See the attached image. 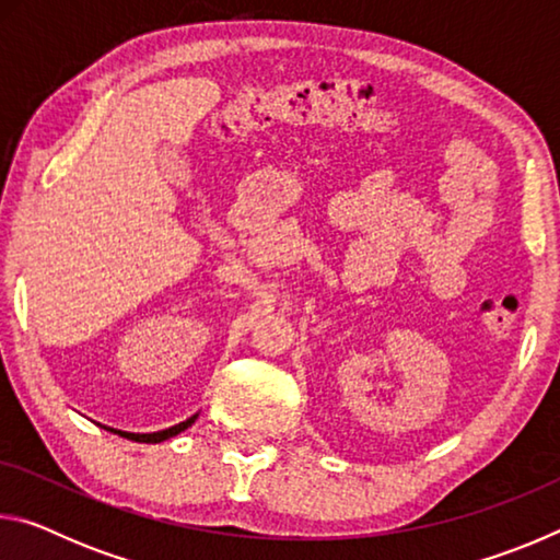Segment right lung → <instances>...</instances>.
I'll return each instance as SVG.
<instances>
[{"mask_svg":"<svg viewBox=\"0 0 560 560\" xmlns=\"http://www.w3.org/2000/svg\"><path fill=\"white\" fill-rule=\"evenodd\" d=\"M195 420H197V415L187 417L185 422L173 424V428H167V430H160V432H122V430H113V428H106V430H110L113 434H120V438H126V440H136V442H148V444H155V442H163V440L175 438V434L185 432L187 428H192Z\"/></svg>","mask_w":560,"mask_h":560,"instance_id":"right-lung-1","label":"right lung"}]
</instances>
